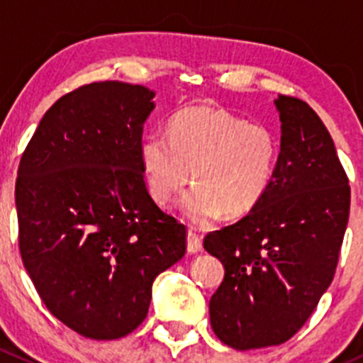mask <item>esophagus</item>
<instances>
[{
    "label": "esophagus",
    "instance_id": "1",
    "mask_svg": "<svg viewBox=\"0 0 363 363\" xmlns=\"http://www.w3.org/2000/svg\"><path fill=\"white\" fill-rule=\"evenodd\" d=\"M200 250H202V237H200L196 232H193V230H189L188 232V252L195 255V252H199Z\"/></svg>",
    "mask_w": 363,
    "mask_h": 363
}]
</instances>
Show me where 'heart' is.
<instances>
[{
	"label": "heart",
	"instance_id": "b5f03b06",
	"mask_svg": "<svg viewBox=\"0 0 363 363\" xmlns=\"http://www.w3.org/2000/svg\"><path fill=\"white\" fill-rule=\"evenodd\" d=\"M145 182L152 199L168 203L191 179L179 202L196 226L225 212L242 218L263 200L279 160V140L269 126L211 107H189L170 121V138L149 133L140 145Z\"/></svg>",
	"mask_w": 363,
	"mask_h": 363
}]
</instances>
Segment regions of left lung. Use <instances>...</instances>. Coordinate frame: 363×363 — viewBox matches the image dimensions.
I'll return each mask as SVG.
<instances>
[{
	"label": "left lung",
	"mask_w": 363,
	"mask_h": 363,
	"mask_svg": "<svg viewBox=\"0 0 363 363\" xmlns=\"http://www.w3.org/2000/svg\"><path fill=\"white\" fill-rule=\"evenodd\" d=\"M281 152L250 214L205 235L225 265L208 303L214 334L235 350L277 346L303 327L337 269L351 189L330 133L294 96L276 100Z\"/></svg>",
	"instance_id": "8db88e82"
}]
</instances>
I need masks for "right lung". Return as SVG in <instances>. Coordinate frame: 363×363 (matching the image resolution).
<instances>
[{"label":"right lung","mask_w":363,"mask_h":363,"mask_svg":"<svg viewBox=\"0 0 363 363\" xmlns=\"http://www.w3.org/2000/svg\"><path fill=\"white\" fill-rule=\"evenodd\" d=\"M152 98L119 80L77 87L45 112L17 170L23 263L47 309L84 337L133 332L152 281L186 252V226L145 186Z\"/></svg>","instance_id":"add662e5"}]
</instances>
